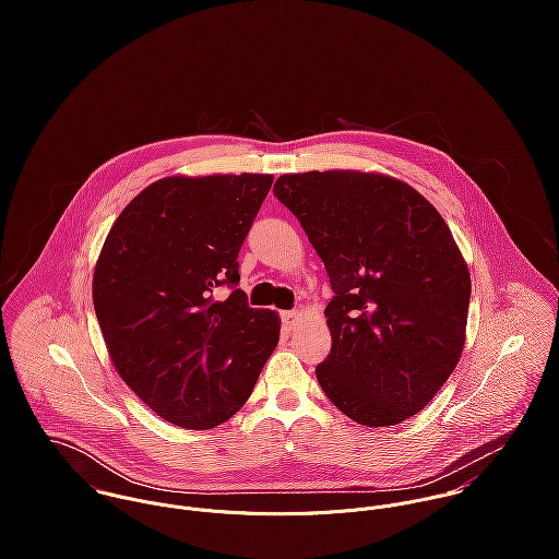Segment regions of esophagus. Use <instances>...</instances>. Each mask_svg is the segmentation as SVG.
I'll return each mask as SVG.
<instances>
[{
    "label": "esophagus",
    "instance_id": "obj_1",
    "mask_svg": "<svg viewBox=\"0 0 559 559\" xmlns=\"http://www.w3.org/2000/svg\"><path fill=\"white\" fill-rule=\"evenodd\" d=\"M299 319H301V312H297V310L282 312V322H284V326H286V329H295Z\"/></svg>",
    "mask_w": 559,
    "mask_h": 559
}]
</instances>
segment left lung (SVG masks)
<instances>
[{"label":"left lung","mask_w":559,"mask_h":559,"mask_svg":"<svg viewBox=\"0 0 559 559\" xmlns=\"http://www.w3.org/2000/svg\"><path fill=\"white\" fill-rule=\"evenodd\" d=\"M304 226L335 297L322 392L357 424L396 426L454 372L472 275L439 211L394 176L357 169L284 174L273 187Z\"/></svg>","instance_id":"left-lung-1"}]
</instances>
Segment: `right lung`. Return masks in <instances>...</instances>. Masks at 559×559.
<instances>
[{"label":"right lung","instance_id":"1","mask_svg":"<svg viewBox=\"0 0 559 559\" xmlns=\"http://www.w3.org/2000/svg\"><path fill=\"white\" fill-rule=\"evenodd\" d=\"M271 174L167 176L114 222L92 277V301L122 381L165 421L209 430L253 392L280 342V317L247 306L240 245Z\"/></svg>","mask_w":559,"mask_h":559}]
</instances>
